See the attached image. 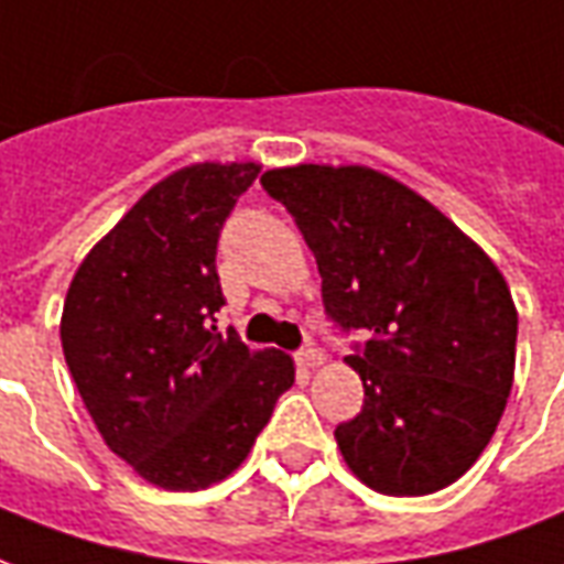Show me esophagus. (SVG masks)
Returning a JSON list of instances; mask_svg holds the SVG:
<instances>
[{
	"label": "esophagus",
	"instance_id": "obj_1",
	"mask_svg": "<svg viewBox=\"0 0 564 564\" xmlns=\"http://www.w3.org/2000/svg\"><path fill=\"white\" fill-rule=\"evenodd\" d=\"M295 364L302 366V369H314V366L323 364V354L317 348L295 350Z\"/></svg>",
	"mask_w": 564,
	"mask_h": 564
}]
</instances>
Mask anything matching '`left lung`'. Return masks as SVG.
Listing matches in <instances>:
<instances>
[{"instance_id": "8db88e82", "label": "left lung", "mask_w": 564, "mask_h": 564, "mask_svg": "<svg viewBox=\"0 0 564 564\" xmlns=\"http://www.w3.org/2000/svg\"><path fill=\"white\" fill-rule=\"evenodd\" d=\"M323 278V308L364 333L345 364L364 409L336 427L348 467L393 498L452 486L513 388L516 305L498 265L431 200L369 167L262 173Z\"/></svg>"}]
</instances>
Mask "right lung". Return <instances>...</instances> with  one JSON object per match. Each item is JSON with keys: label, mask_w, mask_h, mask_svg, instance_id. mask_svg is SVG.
<instances>
[{"label": "right lung", "mask_w": 564, "mask_h": 564, "mask_svg": "<svg viewBox=\"0 0 564 564\" xmlns=\"http://www.w3.org/2000/svg\"><path fill=\"white\" fill-rule=\"evenodd\" d=\"M259 164H192L133 204L63 302L61 341L85 409L145 482L198 491L250 455L293 388L283 350L216 333V243Z\"/></svg>", "instance_id": "add662e5"}]
</instances>
